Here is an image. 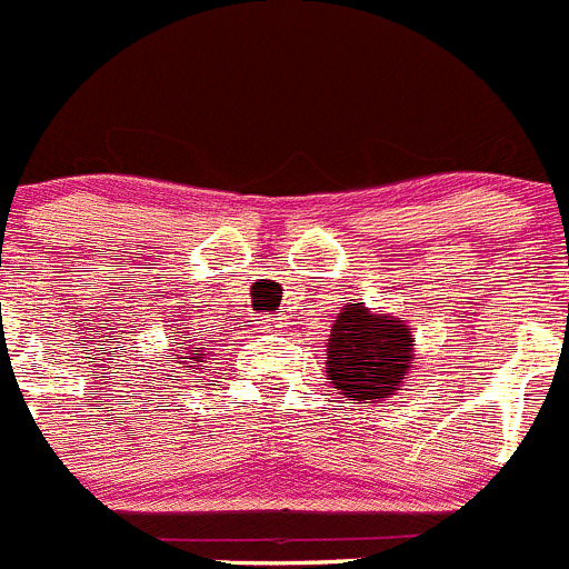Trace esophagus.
<instances>
[{
	"label": "esophagus",
	"mask_w": 569,
	"mask_h": 569,
	"mask_svg": "<svg viewBox=\"0 0 569 569\" xmlns=\"http://www.w3.org/2000/svg\"><path fill=\"white\" fill-rule=\"evenodd\" d=\"M260 323H263V329H271V332H278V329H283V318H274V315H266V318L260 320Z\"/></svg>",
	"instance_id": "34e87169"
}]
</instances>
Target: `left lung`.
I'll return each instance as SVG.
<instances>
[{
  "instance_id": "8db88e82",
  "label": "left lung",
  "mask_w": 569,
  "mask_h": 569,
  "mask_svg": "<svg viewBox=\"0 0 569 569\" xmlns=\"http://www.w3.org/2000/svg\"><path fill=\"white\" fill-rule=\"evenodd\" d=\"M412 346L415 338L403 320L349 303L329 335L326 378L349 401H387L409 372Z\"/></svg>"
}]
</instances>
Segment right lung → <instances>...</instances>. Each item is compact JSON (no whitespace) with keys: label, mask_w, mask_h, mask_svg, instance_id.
I'll return each mask as SVG.
<instances>
[{"label":"right lung","mask_w":569,"mask_h":569,"mask_svg":"<svg viewBox=\"0 0 569 569\" xmlns=\"http://www.w3.org/2000/svg\"><path fill=\"white\" fill-rule=\"evenodd\" d=\"M197 352H200V349H189V352H186V355H182V358H180V363H194V360H197V363H202L200 355H197Z\"/></svg>","instance_id":"right-lung-1"}]
</instances>
